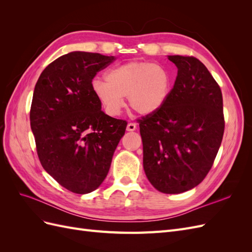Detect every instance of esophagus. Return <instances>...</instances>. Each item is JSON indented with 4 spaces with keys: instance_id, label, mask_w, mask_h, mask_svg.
Returning a JSON list of instances; mask_svg holds the SVG:
<instances>
[{
    "instance_id": "1",
    "label": "esophagus",
    "mask_w": 252,
    "mask_h": 252,
    "mask_svg": "<svg viewBox=\"0 0 252 252\" xmlns=\"http://www.w3.org/2000/svg\"><path fill=\"white\" fill-rule=\"evenodd\" d=\"M126 129H127V131H134L135 129H136V124L132 123V122H130V123H128Z\"/></svg>"
}]
</instances>
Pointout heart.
<instances>
[{
  "mask_svg": "<svg viewBox=\"0 0 252 252\" xmlns=\"http://www.w3.org/2000/svg\"><path fill=\"white\" fill-rule=\"evenodd\" d=\"M171 77L165 67L145 61H130L109 69L106 80L95 79L91 89L111 117L119 116L127 96L130 107L142 116L161 109L168 98Z\"/></svg>",
  "mask_w": 252,
  "mask_h": 252,
  "instance_id": "b5f03b06",
  "label": "heart"
}]
</instances>
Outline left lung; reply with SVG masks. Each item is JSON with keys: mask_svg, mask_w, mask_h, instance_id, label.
<instances>
[{"mask_svg": "<svg viewBox=\"0 0 252 252\" xmlns=\"http://www.w3.org/2000/svg\"><path fill=\"white\" fill-rule=\"evenodd\" d=\"M178 68L163 107L138 120L143 166L158 191L185 192L206 178L222 143L225 121L219 84L194 57L168 56Z\"/></svg>", "mask_w": 252, "mask_h": 252, "instance_id": "left-lung-1", "label": "left lung"}]
</instances>
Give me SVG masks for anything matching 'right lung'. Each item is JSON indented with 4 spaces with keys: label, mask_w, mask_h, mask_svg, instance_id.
Masks as SVG:
<instances>
[{
    "label": "right lung",
    "mask_w": 252,
    "mask_h": 252,
    "mask_svg": "<svg viewBox=\"0 0 252 252\" xmlns=\"http://www.w3.org/2000/svg\"><path fill=\"white\" fill-rule=\"evenodd\" d=\"M116 60L73 51L50 63L37 80L30 126L43 168L69 191L100 186L127 122L107 116L91 89L95 74Z\"/></svg>",
    "instance_id": "add662e5"
}]
</instances>
